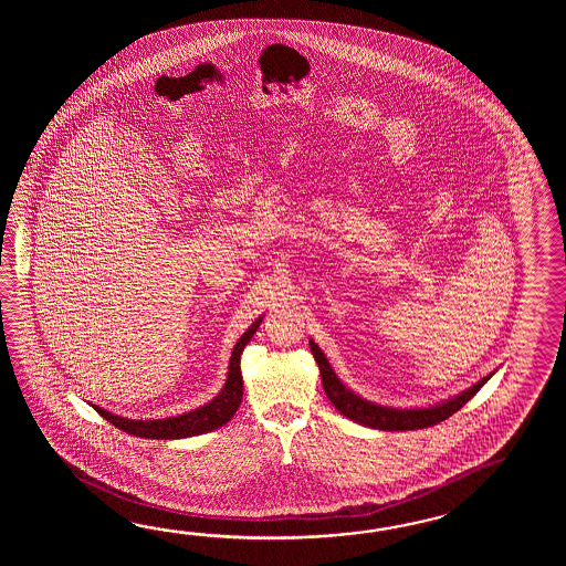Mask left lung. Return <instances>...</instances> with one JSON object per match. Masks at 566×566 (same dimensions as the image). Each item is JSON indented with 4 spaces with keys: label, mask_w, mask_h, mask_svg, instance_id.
<instances>
[{
    "label": "left lung",
    "mask_w": 566,
    "mask_h": 566,
    "mask_svg": "<svg viewBox=\"0 0 566 566\" xmlns=\"http://www.w3.org/2000/svg\"><path fill=\"white\" fill-rule=\"evenodd\" d=\"M310 348H312L313 358L317 361V368L322 374V385H324L325 397L332 400L344 417H348L354 422L368 429H378V431H417V429H427L433 427L437 422L446 421L453 412H458L465 402H470L480 392L481 386L485 385L492 374L483 376L480 382L470 386L468 390L459 392L455 397L447 398L441 402H434L429 407H417V409H395V407H385L376 405L373 400L356 395L344 385L337 374L334 373L332 364L325 358L322 348L310 337Z\"/></svg>",
    "instance_id": "obj_1"
}]
</instances>
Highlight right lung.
<instances>
[{"mask_svg":"<svg viewBox=\"0 0 566 566\" xmlns=\"http://www.w3.org/2000/svg\"><path fill=\"white\" fill-rule=\"evenodd\" d=\"M263 322V315H259L254 319L253 325L242 334L241 339L237 342V346L232 348V356L229 361V373L224 386L220 388L217 397L208 400L198 409L181 412L176 417H166V419H147V421H137V419H127L119 417L115 412H108L103 407L93 405V409L113 422L117 429L125 433L135 434V437H144V439H186L193 434H205L214 431L218 427L227 424L234 417V412L239 410L242 402V374H241V354L244 346L251 342L254 332L259 329V325Z\"/></svg>","mask_w":566,"mask_h":566,"instance_id":"right-lung-1","label":"right lung"}]
</instances>
